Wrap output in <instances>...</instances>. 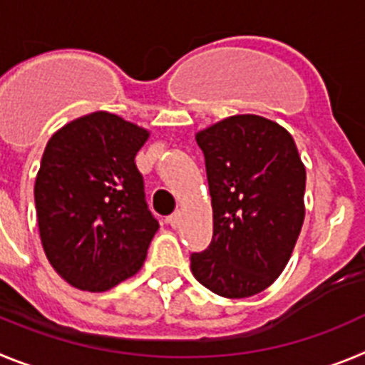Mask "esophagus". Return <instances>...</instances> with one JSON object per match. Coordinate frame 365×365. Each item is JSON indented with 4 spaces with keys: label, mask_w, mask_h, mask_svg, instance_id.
<instances>
[{
    "label": "esophagus",
    "mask_w": 365,
    "mask_h": 365,
    "mask_svg": "<svg viewBox=\"0 0 365 365\" xmlns=\"http://www.w3.org/2000/svg\"><path fill=\"white\" fill-rule=\"evenodd\" d=\"M180 217H182V214L180 212H175V214H172L170 217H168V222H170V227L172 228H177L180 225Z\"/></svg>",
    "instance_id": "esophagus-1"
}]
</instances>
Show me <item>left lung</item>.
Returning a JSON list of instances; mask_svg holds the SVG:
<instances>
[{
	"mask_svg": "<svg viewBox=\"0 0 365 365\" xmlns=\"http://www.w3.org/2000/svg\"><path fill=\"white\" fill-rule=\"evenodd\" d=\"M212 197L210 247L192 274L222 298L265 291L287 267L305 219V166L278 122L234 115L195 135Z\"/></svg>",
	"mask_w": 365,
	"mask_h": 365,
	"instance_id": "left-lung-1",
	"label": "left lung"
}]
</instances>
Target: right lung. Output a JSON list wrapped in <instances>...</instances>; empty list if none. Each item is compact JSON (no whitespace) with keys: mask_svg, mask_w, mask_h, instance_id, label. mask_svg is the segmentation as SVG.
<instances>
[{"mask_svg":"<svg viewBox=\"0 0 365 365\" xmlns=\"http://www.w3.org/2000/svg\"><path fill=\"white\" fill-rule=\"evenodd\" d=\"M150 131L108 111L74 118L49 138L36 182L45 256L69 285L106 292L143 269L159 222L135 155Z\"/></svg>","mask_w":365,"mask_h":365,"instance_id":"obj_1","label":"right lung"}]
</instances>
